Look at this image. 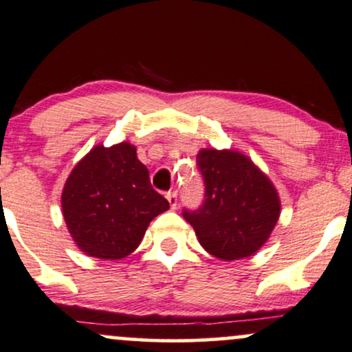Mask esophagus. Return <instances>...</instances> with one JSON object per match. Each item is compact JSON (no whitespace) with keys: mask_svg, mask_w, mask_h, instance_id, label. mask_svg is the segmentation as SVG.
<instances>
[{"mask_svg":"<svg viewBox=\"0 0 352 352\" xmlns=\"http://www.w3.org/2000/svg\"><path fill=\"white\" fill-rule=\"evenodd\" d=\"M165 197H167L168 203H170V208L175 210L177 208V201H179V193H177V190H170V192L165 195Z\"/></svg>","mask_w":352,"mask_h":352,"instance_id":"obj_1","label":"esophagus"}]
</instances>
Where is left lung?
I'll return each instance as SVG.
<instances>
[{
    "instance_id": "8db88e82",
    "label": "left lung",
    "mask_w": 352,
    "mask_h": 352,
    "mask_svg": "<svg viewBox=\"0 0 352 352\" xmlns=\"http://www.w3.org/2000/svg\"><path fill=\"white\" fill-rule=\"evenodd\" d=\"M197 165L205 200L197 210L184 208V218L211 256L221 261L252 256L269 239L280 214L272 182L236 151L203 149Z\"/></svg>"
}]
</instances>
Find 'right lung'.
<instances>
[{
	"mask_svg": "<svg viewBox=\"0 0 352 352\" xmlns=\"http://www.w3.org/2000/svg\"><path fill=\"white\" fill-rule=\"evenodd\" d=\"M168 210L151 185L135 147L96 146L75 165L62 192L72 238L87 256L122 259L141 244L149 223Z\"/></svg>",
	"mask_w": 352,
	"mask_h": 352,
	"instance_id": "1",
	"label": "right lung"
}]
</instances>
